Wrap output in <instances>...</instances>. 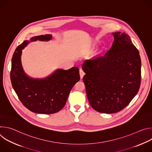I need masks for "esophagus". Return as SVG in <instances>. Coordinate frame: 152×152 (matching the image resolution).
<instances>
[{
    "mask_svg": "<svg viewBox=\"0 0 152 152\" xmlns=\"http://www.w3.org/2000/svg\"><path fill=\"white\" fill-rule=\"evenodd\" d=\"M79 74H80V79H82L83 77V76H84V75H85V73H84V72L82 70V69H79Z\"/></svg>",
    "mask_w": 152,
    "mask_h": 152,
    "instance_id": "34e87169",
    "label": "esophagus"
}]
</instances>
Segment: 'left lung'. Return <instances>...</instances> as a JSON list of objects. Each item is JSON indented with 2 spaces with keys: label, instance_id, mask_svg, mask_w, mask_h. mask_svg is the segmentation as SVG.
<instances>
[{
  "label": "left lung",
  "instance_id": "8db88e82",
  "mask_svg": "<svg viewBox=\"0 0 152 152\" xmlns=\"http://www.w3.org/2000/svg\"><path fill=\"white\" fill-rule=\"evenodd\" d=\"M111 48L104 55L86 60L83 80L91 107L101 113L113 114L127 106L141 83L139 51L129 36L114 32Z\"/></svg>",
  "mask_w": 152,
  "mask_h": 152
}]
</instances>
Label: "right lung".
<instances>
[{
    "label": "right lung",
    "mask_w": 152,
    "mask_h": 152,
    "mask_svg": "<svg viewBox=\"0 0 152 152\" xmlns=\"http://www.w3.org/2000/svg\"><path fill=\"white\" fill-rule=\"evenodd\" d=\"M52 38V35L48 34L24 41L15 49L11 61L10 77L15 92L27 109L41 114H51L61 110L73 86L80 80L76 67L67 70L57 69L45 78H33L25 72L21 59L22 50L30 42L49 41Z\"/></svg>",
    "instance_id": "1"
}]
</instances>
